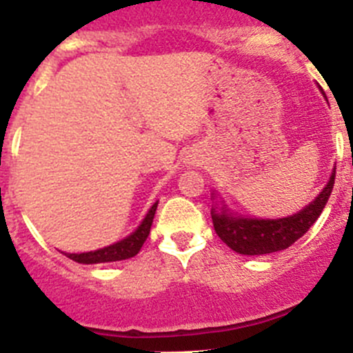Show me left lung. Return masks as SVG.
Wrapping results in <instances>:
<instances>
[{
  "mask_svg": "<svg viewBox=\"0 0 353 353\" xmlns=\"http://www.w3.org/2000/svg\"><path fill=\"white\" fill-rule=\"evenodd\" d=\"M323 93V92H322ZM325 97V93H323ZM336 168L329 176L320 194L301 208L299 212L277 219H263V217H251L240 215L228 207L224 198L217 191H212V223L215 233L219 235L224 244L239 254L248 256H261L270 252L285 251L293 242H297L320 217L325 208L329 196L334 187Z\"/></svg>",
  "mask_w": 353,
  "mask_h": 353,
  "instance_id": "8db88e82",
  "label": "left lung"
}]
</instances>
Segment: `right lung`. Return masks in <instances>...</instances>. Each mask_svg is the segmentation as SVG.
Masks as SVG:
<instances>
[{
	"label": "right lung",
	"mask_w": 353,
	"mask_h": 353,
	"mask_svg": "<svg viewBox=\"0 0 353 353\" xmlns=\"http://www.w3.org/2000/svg\"><path fill=\"white\" fill-rule=\"evenodd\" d=\"M159 201H155L150 210L146 212V215L143 217V221L139 223V226L134 230L130 235L123 236L121 240L114 242V244H109L105 248L95 249V251L88 252H63L65 256L70 258V260L77 261V263L92 265V263H109V261H121L129 260V258L136 256L139 252V249L143 248L145 240L150 235V228L154 223L155 210H157Z\"/></svg>",
	"instance_id": "add662e5"
}]
</instances>
